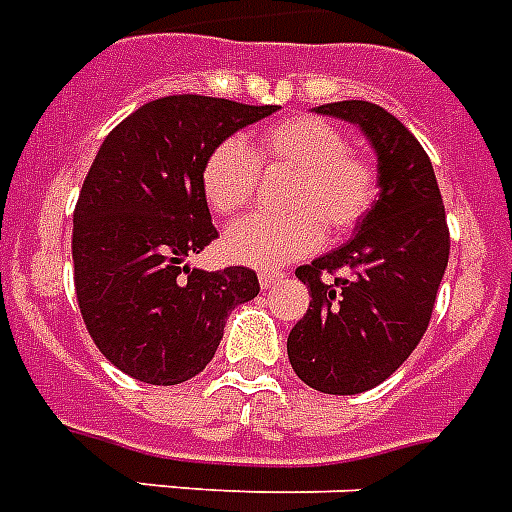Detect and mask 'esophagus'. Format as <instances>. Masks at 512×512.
<instances>
[{
  "instance_id": "1",
  "label": "esophagus",
  "mask_w": 512,
  "mask_h": 512,
  "mask_svg": "<svg viewBox=\"0 0 512 512\" xmlns=\"http://www.w3.org/2000/svg\"><path fill=\"white\" fill-rule=\"evenodd\" d=\"M279 281H284V273H279V271H263V273H260V287H263V289L276 287Z\"/></svg>"
}]
</instances>
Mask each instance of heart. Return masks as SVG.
<instances>
[{"instance_id": "obj_1", "label": "heart", "mask_w": 512, "mask_h": 512, "mask_svg": "<svg viewBox=\"0 0 512 512\" xmlns=\"http://www.w3.org/2000/svg\"><path fill=\"white\" fill-rule=\"evenodd\" d=\"M292 170L281 193L287 212L247 217L225 236V252L239 263L273 268L308 255L324 241L361 228L380 201V167L350 148L348 135L311 114L287 116L257 132L252 146L220 140L201 164V193L220 217H236L255 201L260 170Z\"/></svg>"}]
</instances>
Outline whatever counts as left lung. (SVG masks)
I'll list each match as a JSON object with an SVG mask.
<instances>
[{
    "label": "left lung",
    "mask_w": 512,
    "mask_h": 512,
    "mask_svg": "<svg viewBox=\"0 0 512 512\" xmlns=\"http://www.w3.org/2000/svg\"><path fill=\"white\" fill-rule=\"evenodd\" d=\"M316 114L364 130L382 191L348 244L295 271L311 305L287 353L305 385L353 396L388 380L420 345L449 263V225L433 164L396 116L366 100L327 103Z\"/></svg>",
    "instance_id": "8db88e82"
}]
</instances>
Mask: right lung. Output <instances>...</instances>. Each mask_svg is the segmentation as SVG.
Masks as SVG:
<instances>
[{"label": "right lung", "instance_id": "1", "mask_svg": "<svg viewBox=\"0 0 512 512\" xmlns=\"http://www.w3.org/2000/svg\"><path fill=\"white\" fill-rule=\"evenodd\" d=\"M279 106L170 95L116 124L74 209V287L103 356L148 385H177L212 361L228 313L260 292L252 268H188L217 239L201 164Z\"/></svg>", "mask_w": 512, "mask_h": 512}]
</instances>
